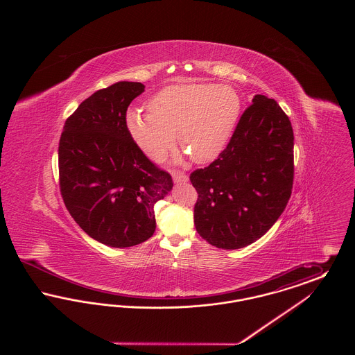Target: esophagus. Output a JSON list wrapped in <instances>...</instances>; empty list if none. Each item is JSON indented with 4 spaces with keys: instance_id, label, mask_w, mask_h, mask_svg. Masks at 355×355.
Returning a JSON list of instances; mask_svg holds the SVG:
<instances>
[{
    "instance_id": "esophagus-1",
    "label": "esophagus",
    "mask_w": 355,
    "mask_h": 355,
    "mask_svg": "<svg viewBox=\"0 0 355 355\" xmlns=\"http://www.w3.org/2000/svg\"><path fill=\"white\" fill-rule=\"evenodd\" d=\"M189 177L186 175L184 171H173V181L175 184H180V182H187Z\"/></svg>"
}]
</instances>
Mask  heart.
Here are the masks:
<instances>
[{"label": "heart", "mask_w": 355, "mask_h": 355, "mask_svg": "<svg viewBox=\"0 0 355 355\" xmlns=\"http://www.w3.org/2000/svg\"><path fill=\"white\" fill-rule=\"evenodd\" d=\"M149 112L130 109L126 128L138 148L153 159H162L177 135L191 159L206 164L218 157L233 135L241 98L230 86L169 85L155 93Z\"/></svg>", "instance_id": "1"}]
</instances>
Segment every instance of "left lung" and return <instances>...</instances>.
<instances>
[{
    "label": "left lung",
    "instance_id": "left-lung-1",
    "mask_svg": "<svg viewBox=\"0 0 355 355\" xmlns=\"http://www.w3.org/2000/svg\"><path fill=\"white\" fill-rule=\"evenodd\" d=\"M294 135L281 106L255 94L226 149L190 181L198 193L194 225L210 245L233 250L255 242L279 218L291 196Z\"/></svg>",
    "mask_w": 355,
    "mask_h": 355
}]
</instances>
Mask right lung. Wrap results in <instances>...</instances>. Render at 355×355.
<instances>
[{
    "mask_svg": "<svg viewBox=\"0 0 355 355\" xmlns=\"http://www.w3.org/2000/svg\"><path fill=\"white\" fill-rule=\"evenodd\" d=\"M141 83L121 81L86 98L67 119L58 146L60 189L85 233L110 248H130L155 232L154 205L173 187L126 128Z\"/></svg>",
    "mask_w": 355,
    "mask_h": 355,
    "instance_id": "right-lung-1",
    "label": "right lung"
}]
</instances>
